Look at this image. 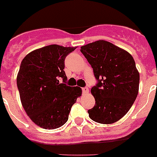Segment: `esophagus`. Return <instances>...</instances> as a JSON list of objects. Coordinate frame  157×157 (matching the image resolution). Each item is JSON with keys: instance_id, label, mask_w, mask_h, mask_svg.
<instances>
[{"instance_id": "1", "label": "esophagus", "mask_w": 157, "mask_h": 157, "mask_svg": "<svg viewBox=\"0 0 157 157\" xmlns=\"http://www.w3.org/2000/svg\"><path fill=\"white\" fill-rule=\"evenodd\" d=\"M82 93L84 95L88 94L89 93V89L87 87H85V88H82Z\"/></svg>"}]
</instances>
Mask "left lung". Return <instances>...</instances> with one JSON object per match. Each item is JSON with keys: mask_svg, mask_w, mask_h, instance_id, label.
<instances>
[{"mask_svg": "<svg viewBox=\"0 0 157 157\" xmlns=\"http://www.w3.org/2000/svg\"><path fill=\"white\" fill-rule=\"evenodd\" d=\"M81 52L98 80L91 89L96 103L89 116L97 123H114L128 112L139 93V72L134 59L125 50L103 40L82 46Z\"/></svg>", "mask_w": 157, "mask_h": 157, "instance_id": "1", "label": "left lung"}]
</instances>
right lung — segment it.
I'll return each instance as SVG.
<instances>
[{
    "label": "right lung",
    "instance_id": "add662e5",
    "mask_svg": "<svg viewBox=\"0 0 157 157\" xmlns=\"http://www.w3.org/2000/svg\"><path fill=\"white\" fill-rule=\"evenodd\" d=\"M75 49L52 44L33 50L21 61L17 75L20 100L39 127L55 129L64 125L72 105L81 96L80 87L66 86L64 71L66 56Z\"/></svg>",
    "mask_w": 157,
    "mask_h": 157
}]
</instances>
